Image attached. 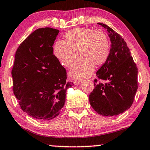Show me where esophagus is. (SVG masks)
Returning a JSON list of instances; mask_svg holds the SVG:
<instances>
[{"instance_id": "34e87169", "label": "esophagus", "mask_w": 150, "mask_h": 150, "mask_svg": "<svg viewBox=\"0 0 150 150\" xmlns=\"http://www.w3.org/2000/svg\"><path fill=\"white\" fill-rule=\"evenodd\" d=\"M80 83H81V81H79V80H75V81H74V84L75 85H78L79 84H80Z\"/></svg>"}]
</instances>
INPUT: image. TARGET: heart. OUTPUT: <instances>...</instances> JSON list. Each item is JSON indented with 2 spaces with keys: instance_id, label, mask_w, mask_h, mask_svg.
I'll use <instances>...</instances> for the list:
<instances>
[{
  "instance_id": "b5f03b06",
  "label": "heart",
  "mask_w": 150,
  "mask_h": 150,
  "mask_svg": "<svg viewBox=\"0 0 150 150\" xmlns=\"http://www.w3.org/2000/svg\"><path fill=\"white\" fill-rule=\"evenodd\" d=\"M65 41L55 43V56L63 65L71 68L78 57L80 59L70 74L75 79H85L93 72L94 66H101L106 62L110 52L107 35L102 30L89 28H73L66 32Z\"/></svg>"
}]
</instances>
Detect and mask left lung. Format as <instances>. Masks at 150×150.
<instances>
[{
    "instance_id": "obj_1",
    "label": "left lung",
    "mask_w": 150,
    "mask_h": 150,
    "mask_svg": "<svg viewBox=\"0 0 150 150\" xmlns=\"http://www.w3.org/2000/svg\"><path fill=\"white\" fill-rule=\"evenodd\" d=\"M98 24L107 29L111 46L108 59L96 72L104 83L94 80L89 102L101 115H118L130 108L134 101L138 89V69L124 38L106 24Z\"/></svg>"
}]
</instances>
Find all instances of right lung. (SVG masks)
<instances>
[{"label":"right lung","instance_id":"right-lung-1","mask_svg":"<svg viewBox=\"0 0 150 150\" xmlns=\"http://www.w3.org/2000/svg\"><path fill=\"white\" fill-rule=\"evenodd\" d=\"M59 32L38 28L18 47L12 68L13 90L20 108L39 120L58 116L65 102L67 72L53 54L52 45Z\"/></svg>","mask_w":150,"mask_h":150}]
</instances>
